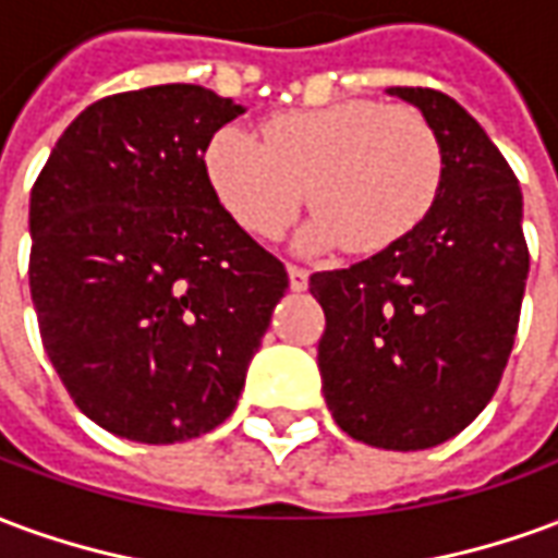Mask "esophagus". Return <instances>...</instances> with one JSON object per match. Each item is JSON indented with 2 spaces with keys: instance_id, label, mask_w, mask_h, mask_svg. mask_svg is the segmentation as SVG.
Instances as JSON below:
<instances>
[{
  "instance_id": "obj_1",
  "label": "esophagus",
  "mask_w": 558,
  "mask_h": 558,
  "mask_svg": "<svg viewBox=\"0 0 558 558\" xmlns=\"http://www.w3.org/2000/svg\"><path fill=\"white\" fill-rule=\"evenodd\" d=\"M287 275H290V290L292 292H304L307 290V271L299 266L287 268Z\"/></svg>"
}]
</instances>
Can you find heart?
<instances>
[{"mask_svg": "<svg viewBox=\"0 0 558 558\" xmlns=\"http://www.w3.org/2000/svg\"><path fill=\"white\" fill-rule=\"evenodd\" d=\"M220 206L259 239H278L311 196L299 251L347 244L376 254L418 230L445 179L436 128L412 107L340 101L268 119L263 140L227 125L203 151Z\"/></svg>", "mask_w": 558, "mask_h": 558, "instance_id": "1", "label": "heart"}]
</instances>
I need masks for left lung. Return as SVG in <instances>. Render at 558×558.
Instances as JSON below:
<instances>
[{
	"label": "left lung",
	"instance_id": "1",
	"mask_svg": "<svg viewBox=\"0 0 558 558\" xmlns=\"http://www.w3.org/2000/svg\"><path fill=\"white\" fill-rule=\"evenodd\" d=\"M445 148L418 230L350 268L311 275L326 311L319 376L338 427L421 451L469 427L502 379L526 290L523 194L484 128L442 92L391 86Z\"/></svg>",
	"mask_w": 558,
	"mask_h": 558
}]
</instances>
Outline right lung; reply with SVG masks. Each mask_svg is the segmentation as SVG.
Returning a JSON list of instances; mask_svg holds the SVG:
<instances>
[{
    "label": "right lung",
    "mask_w": 558,
    "mask_h": 558,
    "mask_svg": "<svg viewBox=\"0 0 558 558\" xmlns=\"http://www.w3.org/2000/svg\"><path fill=\"white\" fill-rule=\"evenodd\" d=\"M242 113L187 83L110 95L65 128L32 187L47 359L80 412L131 442H184L230 418L290 287L203 167Z\"/></svg>",
    "instance_id": "add662e5"
}]
</instances>
